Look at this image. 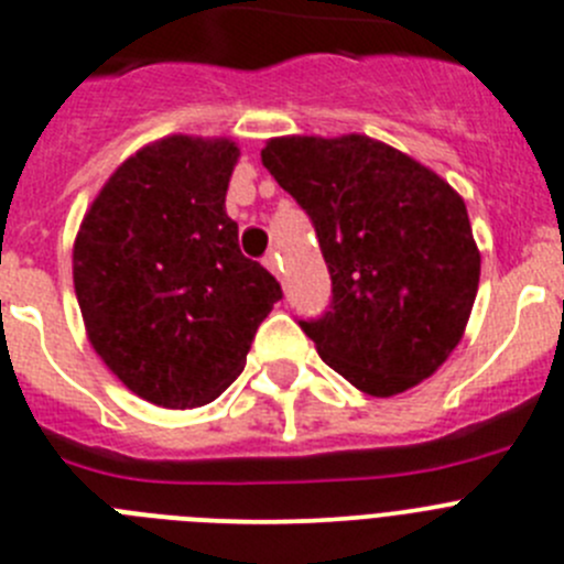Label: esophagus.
<instances>
[{"mask_svg": "<svg viewBox=\"0 0 564 564\" xmlns=\"http://www.w3.org/2000/svg\"><path fill=\"white\" fill-rule=\"evenodd\" d=\"M264 267H267V270H270L275 278L283 275V264H281V256H278V252H270V256L264 258Z\"/></svg>", "mask_w": 564, "mask_h": 564, "instance_id": "34e87169", "label": "esophagus"}]
</instances>
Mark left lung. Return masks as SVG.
Listing matches in <instances>:
<instances>
[{"mask_svg":"<svg viewBox=\"0 0 564 564\" xmlns=\"http://www.w3.org/2000/svg\"><path fill=\"white\" fill-rule=\"evenodd\" d=\"M261 161L312 217L328 264L334 306L300 323L319 359L372 398L434 376L465 336L481 275L459 192L361 133L281 135Z\"/></svg>","mask_w":564,"mask_h":564,"instance_id":"left-lung-1","label":"left lung"}]
</instances>
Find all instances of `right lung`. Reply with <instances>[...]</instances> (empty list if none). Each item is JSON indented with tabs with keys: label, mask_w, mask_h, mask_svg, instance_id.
<instances>
[{
	"label": "right lung",
	"mask_w": 564,
	"mask_h": 564,
	"mask_svg": "<svg viewBox=\"0 0 564 564\" xmlns=\"http://www.w3.org/2000/svg\"><path fill=\"white\" fill-rule=\"evenodd\" d=\"M234 139L163 135L116 166L88 205L72 275L91 347L163 409L205 406L245 370L275 278L239 250L225 210Z\"/></svg>",
	"instance_id": "right-lung-1"
}]
</instances>
